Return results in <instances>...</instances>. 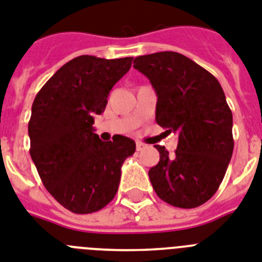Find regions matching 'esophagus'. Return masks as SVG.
<instances>
[{"label": "esophagus", "mask_w": 262, "mask_h": 262, "mask_svg": "<svg viewBox=\"0 0 262 262\" xmlns=\"http://www.w3.org/2000/svg\"><path fill=\"white\" fill-rule=\"evenodd\" d=\"M144 148H145V144H142V142H140V141L136 142V149H137V150H142V149H144Z\"/></svg>", "instance_id": "obj_1"}]
</instances>
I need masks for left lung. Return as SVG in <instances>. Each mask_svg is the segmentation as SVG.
<instances>
[{"label":"left lung","mask_w":262,"mask_h":262,"mask_svg":"<svg viewBox=\"0 0 262 262\" xmlns=\"http://www.w3.org/2000/svg\"><path fill=\"white\" fill-rule=\"evenodd\" d=\"M133 67L155 89L157 124L179 136L173 155L156 145L160 161L148 173L153 190L175 207L203 205L220 188L234 148L233 114L220 82L172 51L136 57Z\"/></svg>","instance_id":"1"}]
</instances>
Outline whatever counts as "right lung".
Returning a JSON list of instances; mask_svg holds the SVG:
<instances>
[{"mask_svg":"<svg viewBox=\"0 0 262 262\" xmlns=\"http://www.w3.org/2000/svg\"><path fill=\"white\" fill-rule=\"evenodd\" d=\"M132 60L75 57L51 76L32 105V160L48 192L75 214L95 212L113 201L121 167L136 150L132 138L118 135L101 141L93 127Z\"/></svg>","mask_w":262,"mask_h":262,"instance_id":"right-lung-1","label":"right lung"}]
</instances>
